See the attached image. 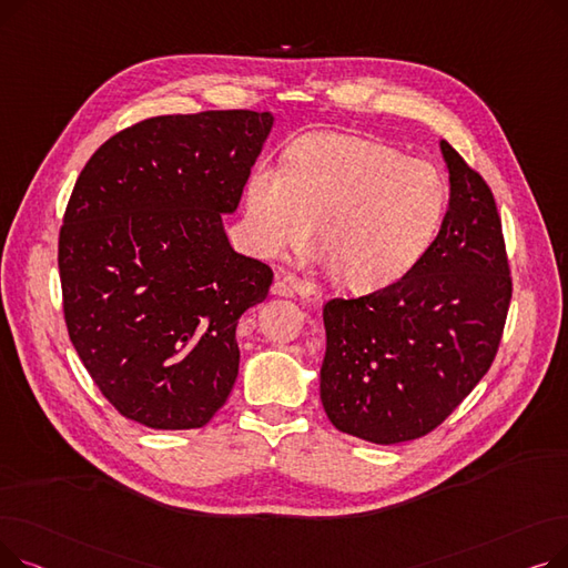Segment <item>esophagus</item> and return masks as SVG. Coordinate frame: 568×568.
Listing matches in <instances>:
<instances>
[{
    "instance_id": "34e87169",
    "label": "esophagus",
    "mask_w": 568,
    "mask_h": 568,
    "mask_svg": "<svg viewBox=\"0 0 568 568\" xmlns=\"http://www.w3.org/2000/svg\"><path fill=\"white\" fill-rule=\"evenodd\" d=\"M272 292L278 296H294V300H308V296L315 294V287L313 283L296 276H278Z\"/></svg>"
}]
</instances>
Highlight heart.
Wrapping results in <instances>:
<instances>
[{
	"instance_id": "heart-1",
	"label": "heart",
	"mask_w": 568,
	"mask_h": 568,
	"mask_svg": "<svg viewBox=\"0 0 568 568\" xmlns=\"http://www.w3.org/2000/svg\"><path fill=\"white\" fill-rule=\"evenodd\" d=\"M246 223L264 257L317 246L338 281L379 290L403 278L439 232L446 191L437 170L398 149L347 133L296 140L285 165L257 163L246 179Z\"/></svg>"
}]
</instances>
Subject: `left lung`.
I'll use <instances>...</instances> for the list:
<instances>
[{
	"label": "left lung",
	"mask_w": 568,
	"mask_h": 568,
	"mask_svg": "<svg viewBox=\"0 0 568 568\" xmlns=\"http://www.w3.org/2000/svg\"><path fill=\"white\" fill-rule=\"evenodd\" d=\"M449 206L430 248L394 285L324 306L320 398L329 422L375 444L424 437L488 373L511 302L490 189L439 140Z\"/></svg>",
	"instance_id": "8db88e82"
}]
</instances>
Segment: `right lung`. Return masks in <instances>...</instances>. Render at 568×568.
I'll list each match as a JSON object with an SVG mask.
<instances>
[{
	"label": "right lung",
	"mask_w": 568,
	"mask_h": 568,
	"mask_svg": "<svg viewBox=\"0 0 568 568\" xmlns=\"http://www.w3.org/2000/svg\"><path fill=\"white\" fill-rule=\"evenodd\" d=\"M272 112L163 114L116 133L80 172L59 232L71 343L101 394L142 426L189 430L225 405L236 322L274 274L236 253L223 216Z\"/></svg>",
	"instance_id": "obj_1"
}]
</instances>
